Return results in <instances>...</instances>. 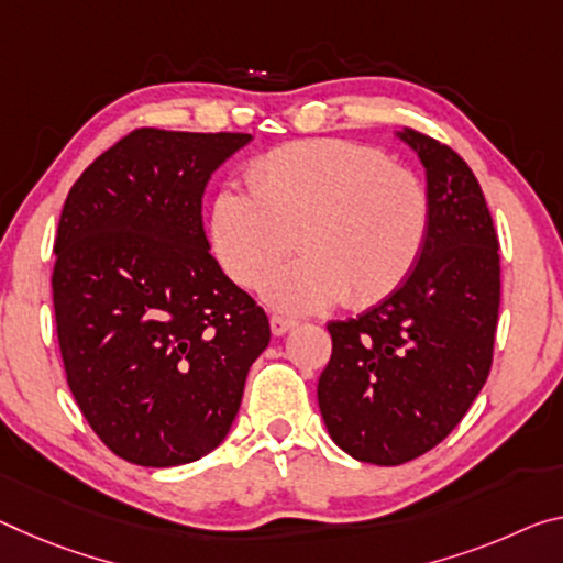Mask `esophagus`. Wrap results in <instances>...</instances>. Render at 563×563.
Wrapping results in <instances>:
<instances>
[{
    "instance_id": "34e87169",
    "label": "esophagus",
    "mask_w": 563,
    "mask_h": 563,
    "mask_svg": "<svg viewBox=\"0 0 563 563\" xmlns=\"http://www.w3.org/2000/svg\"><path fill=\"white\" fill-rule=\"evenodd\" d=\"M296 325H298L296 320H290V318H283V316H273L271 318L273 335H285V333H288V330H292Z\"/></svg>"
}]
</instances>
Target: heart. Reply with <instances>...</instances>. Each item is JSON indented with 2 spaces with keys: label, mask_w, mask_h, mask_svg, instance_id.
<instances>
[{
  "label": "heart",
  "mask_w": 563,
  "mask_h": 563,
  "mask_svg": "<svg viewBox=\"0 0 563 563\" xmlns=\"http://www.w3.org/2000/svg\"><path fill=\"white\" fill-rule=\"evenodd\" d=\"M250 192L212 202V247L225 273L257 288L296 247L302 257L265 280L288 313H316L343 298L368 308L404 285L431 235V195L386 153L318 137L275 147L247 167Z\"/></svg>",
  "instance_id": "heart-1"
}]
</instances>
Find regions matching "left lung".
<instances>
[{"label":"left lung","instance_id":"8db88e82","mask_svg":"<svg viewBox=\"0 0 563 563\" xmlns=\"http://www.w3.org/2000/svg\"><path fill=\"white\" fill-rule=\"evenodd\" d=\"M426 167L431 235L400 288L333 320V353L318 380L325 428L347 456L400 466L461 423L494 361L501 265L476 175L449 145L406 128Z\"/></svg>","mask_w":563,"mask_h":563}]
</instances>
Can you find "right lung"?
Returning a JSON list of instances; mask_svg holds the SVG:
<instances>
[{
    "label": "right lung",
    "instance_id": "obj_1",
    "mask_svg": "<svg viewBox=\"0 0 563 563\" xmlns=\"http://www.w3.org/2000/svg\"><path fill=\"white\" fill-rule=\"evenodd\" d=\"M250 140L132 130L62 208L52 300L69 390L107 449L137 466L218 449L271 343L265 310L220 271L202 228L205 185Z\"/></svg>",
    "mask_w": 563,
    "mask_h": 563
}]
</instances>
